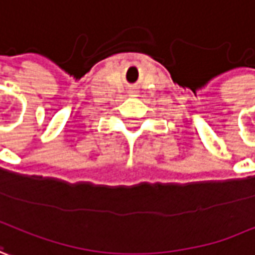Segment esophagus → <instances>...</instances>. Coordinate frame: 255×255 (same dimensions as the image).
<instances>
[{
  "label": "esophagus",
  "instance_id": "34e87169",
  "mask_svg": "<svg viewBox=\"0 0 255 255\" xmlns=\"http://www.w3.org/2000/svg\"><path fill=\"white\" fill-rule=\"evenodd\" d=\"M128 94H129L131 97H136V94H138V93H136V90H134V89H129Z\"/></svg>",
  "mask_w": 255,
  "mask_h": 255
}]
</instances>
